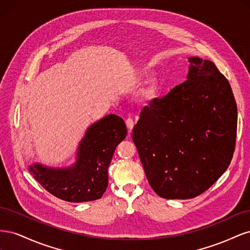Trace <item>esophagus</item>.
I'll use <instances>...</instances> for the list:
<instances>
[{"label": "esophagus", "mask_w": 250, "mask_h": 250, "mask_svg": "<svg viewBox=\"0 0 250 250\" xmlns=\"http://www.w3.org/2000/svg\"><path fill=\"white\" fill-rule=\"evenodd\" d=\"M126 126H127V128H128V133H129V135H130V132H131L132 128H133V126H134V122H133V120H132L131 118H128V119L126 120Z\"/></svg>", "instance_id": "obj_1"}]
</instances>
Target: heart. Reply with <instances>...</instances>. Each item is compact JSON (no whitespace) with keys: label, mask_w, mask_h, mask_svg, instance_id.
Listing matches in <instances>:
<instances>
[{"label":"heart","mask_w":250,"mask_h":250,"mask_svg":"<svg viewBox=\"0 0 250 250\" xmlns=\"http://www.w3.org/2000/svg\"><path fill=\"white\" fill-rule=\"evenodd\" d=\"M148 73L143 71L141 72V76H147ZM140 76V78H141ZM161 92V85L156 79H151L145 86H143L139 93V99L141 102L145 104H151L157 99Z\"/></svg>","instance_id":"b5f03b06"}]
</instances>
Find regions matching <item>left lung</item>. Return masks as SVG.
<instances>
[{
  "mask_svg": "<svg viewBox=\"0 0 250 250\" xmlns=\"http://www.w3.org/2000/svg\"><path fill=\"white\" fill-rule=\"evenodd\" d=\"M187 80L150 106L133 127L146 177L166 199H190L229 168L238 111L229 80L214 62L188 58Z\"/></svg>",
  "mask_w": 250,
  "mask_h": 250,
  "instance_id": "left-lung-1",
  "label": "left lung"
}]
</instances>
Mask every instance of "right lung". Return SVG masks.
Masks as SVG:
<instances>
[{"instance_id":"obj_1","label":"right lung","mask_w":250,"mask_h":250,"mask_svg":"<svg viewBox=\"0 0 250 250\" xmlns=\"http://www.w3.org/2000/svg\"><path fill=\"white\" fill-rule=\"evenodd\" d=\"M127 135L122 118L108 115L90 125L77 149V161L69 168L33 164L29 172L43 188L69 202L100 199L108 186V167L116 147Z\"/></svg>"}]
</instances>
